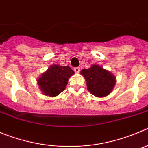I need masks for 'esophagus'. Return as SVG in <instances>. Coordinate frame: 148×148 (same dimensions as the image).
<instances>
[{"label": "esophagus", "mask_w": 148, "mask_h": 148, "mask_svg": "<svg viewBox=\"0 0 148 148\" xmlns=\"http://www.w3.org/2000/svg\"><path fill=\"white\" fill-rule=\"evenodd\" d=\"M74 72L79 73V71H80V68H79V67L74 68Z\"/></svg>", "instance_id": "34e87169"}]
</instances>
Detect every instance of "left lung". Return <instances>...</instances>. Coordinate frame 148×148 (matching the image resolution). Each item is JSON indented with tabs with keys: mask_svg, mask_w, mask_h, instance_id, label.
Instances as JSON below:
<instances>
[{
	"mask_svg": "<svg viewBox=\"0 0 148 148\" xmlns=\"http://www.w3.org/2000/svg\"><path fill=\"white\" fill-rule=\"evenodd\" d=\"M81 74L85 78L88 90L96 97L107 96L115 85V77L110 71L97 65L84 69Z\"/></svg>",
	"mask_w": 148,
	"mask_h": 148,
	"instance_id": "obj_1",
	"label": "left lung"
}]
</instances>
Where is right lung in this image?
Wrapping results in <instances>:
<instances>
[{
    "label": "right lung",
    "mask_w": 148,
    "mask_h": 148,
    "mask_svg": "<svg viewBox=\"0 0 148 148\" xmlns=\"http://www.w3.org/2000/svg\"><path fill=\"white\" fill-rule=\"evenodd\" d=\"M74 74L69 66L52 65L38 79V85L45 95L54 97L64 90L68 79Z\"/></svg>",
    "instance_id": "obj_1"
}]
</instances>
